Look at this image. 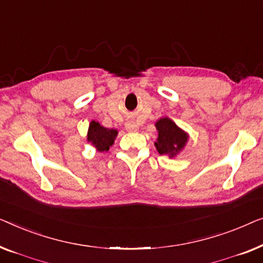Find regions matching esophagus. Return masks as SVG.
Returning a JSON list of instances; mask_svg holds the SVG:
<instances>
[{
	"mask_svg": "<svg viewBox=\"0 0 263 263\" xmlns=\"http://www.w3.org/2000/svg\"><path fill=\"white\" fill-rule=\"evenodd\" d=\"M125 127H126V130L130 131V132L138 131V126H137L135 123H126V125H125Z\"/></svg>",
	"mask_w": 263,
	"mask_h": 263,
	"instance_id": "esophagus-1",
	"label": "esophagus"
}]
</instances>
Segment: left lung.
Returning a JSON list of instances; mask_svg holds the SVG:
<instances>
[{
  "instance_id": "8db88e82",
  "label": "left lung",
  "mask_w": 263,
  "mask_h": 263,
  "mask_svg": "<svg viewBox=\"0 0 263 263\" xmlns=\"http://www.w3.org/2000/svg\"><path fill=\"white\" fill-rule=\"evenodd\" d=\"M158 137L155 146L160 155H168L169 157L176 156L183 149L188 140V135L177 126L169 118H161L155 124Z\"/></svg>"
}]
</instances>
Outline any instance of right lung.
Here are the masks:
<instances>
[{
  "label": "right lung",
  "instance_id": "1",
  "mask_svg": "<svg viewBox=\"0 0 263 263\" xmlns=\"http://www.w3.org/2000/svg\"><path fill=\"white\" fill-rule=\"evenodd\" d=\"M118 136V131L114 128H106L100 125L98 121H90L88 128L87 140L91 143V145L96 147L100 153L108 151L109 146L113 145L114 139Z\"/></svg>",
  "mask_w": 263,
  "mask_h": 263
}]
</instances>
